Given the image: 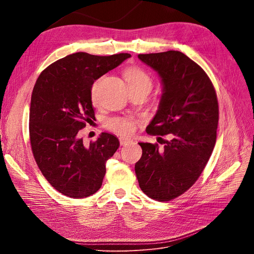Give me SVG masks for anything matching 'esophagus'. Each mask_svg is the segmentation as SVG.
Returning a JSON list of instances; mask_svg holds the SVG:
<instances>
[{"label": "esophagus", "instance_id": "esophagus-1", "mask_svg": "<svg viewBox=\"0 0 254 254\" xmlns=\"http://www.w3.org/2000/svg\"><path fill=\"white\" fill-rule=\"evenodd\" d=\"M132 141H131V139H129V138H127V137H119V143H120V145H127V144H129V143H131Z\"/></svg>", "mask_w": 254, "mask_h": 254}]
</instances>
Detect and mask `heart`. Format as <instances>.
<instances>
[{
    "label": "heart",
    "instance_id": "obj_1",
    "mask_svg": "<svg viewBox=\"0 0 254 254\" xmlns=\"http://www.w3.org/2000/svg\"><path fill=\"white\" fill-rule=\"evenodd\" d=\"M129 89H147L150 91L153 81L148 73H146L139 66H129L125 72ZM101 79L96 80L90 88V99L93 104L99 101V89ZM138 126V122L131 117H110L104 122V127L110 130L123 136H130L135 132Z\"/></svg>",
    "mask_w": 254,
    "mask_h": 254
}]
</instances>
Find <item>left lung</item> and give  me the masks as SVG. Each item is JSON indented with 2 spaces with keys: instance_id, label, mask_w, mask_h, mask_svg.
Wrapping results in <instances>:
<instances>
[{
  "instance_id": "8db88e82",
  "label": "left lung",
  "mask_w": 254,
  "mask_h": 254,
  "mask_svg": "<svg viewBox=\"0 0 254 254\" xmlns=\"http://www.w3.org/2000/svg\"><path fill=\"white\" fill-rule=\"evenodd\" d=\"M162 78L164 93L158 111L146 128L148 135L170 134L163 150L139 143L142 156L135 165L140 189L159 202L189 190L201 176L214 149L218 101L206 72L175 50L139 55Z\"/></svg>"
}]
</instances>
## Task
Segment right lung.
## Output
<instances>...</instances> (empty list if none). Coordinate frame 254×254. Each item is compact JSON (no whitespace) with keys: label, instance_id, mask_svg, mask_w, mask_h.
Returning a JSON list of instances; mask_svg holds the SVG:
<instances>
[{"label":"right lung","instance_id":"right-lung-1","mask_svg":"<svg viewBox=\"0 0 254 254\" xmlns=\"http://www.w3.org/2000/svg\"><path fill=\"white\" fill-rule=\"evenodd\" d=\"M129 57L77 52L52 63L37 79L30 107L32 152L46 180L66 196L83 198L97 192L106 162L119 147L118 139L108 132L85 146L79 131L95 119L92 83Z\"/></svg>","mask_w":254,"mask_h":254}]
</instances>
